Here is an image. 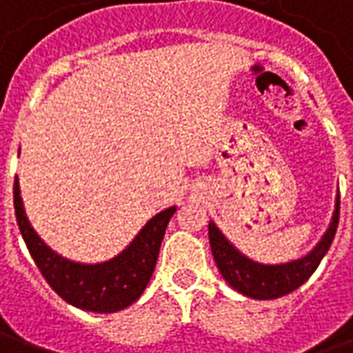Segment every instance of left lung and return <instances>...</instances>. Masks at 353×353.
<instances>
[{
	"label": "left lung",
	"instance_id": "1",
	"mask_svg": "<svg viewBox=\"0 0 353 353\" xmlns=\"http://www.w3.org/2000/svg\"><path fill=\"white\" fill-rule=\"evenodd\" d=\"M339 208H341V196L336 194L331 221L323 236L319 238L318 244L303 257H296L288 263H278V265H265L259 261L250 259L223 234L214 221H210L208 236H210L215 265L230 288L236 289L238 293H242L244 296L268 301V299L289 295L291 291L301 288L304 281L310 278L321 259L325 257V253L329 252L336 227H339Z\"/></svg>",
	"mask_w": 353,
	"mask_h": 353
}]
</instances>
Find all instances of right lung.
Wrapping results in <instances>:
<instances>
[{"label": "right lung", "mask_w": 353, "mask_h": 353, "mask_svg": "<svg viewBox=\"0 0 353 353\" xmlns=\"http://www.w3.org/2000/svg\"><path fill=\"white\" fill-rule=\"evenodd\" d=\"M176 210L177 206H170L153 215L115 257L100 263H81L57 253L35 232L20 196L19 177H14L17 223L43 278L65 303L96 314L124 310L141 296L153 276L162 238Z\"/></svg>", "instance_id": "add662e5"}]
</instances>
